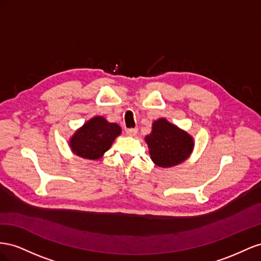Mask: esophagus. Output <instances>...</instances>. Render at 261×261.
Wrapping results in <instances>:
<instances>
[{
    "label": "esophagus",
    "mask_w": 261,
    "mask_h": 261,
    "mask_svg": "<svg viewBox=\"0 0 261 261\" xmlns=\"http://www.w3.org/2000/svg\"><path fill=\"white\" fill-rule=\"evenodd\" d=\"M125 133L128 136H130V137H133V136H136L137 133H138V128H130V129H126L125 130Z\"/></svg>",
    "instance_id": "obj_1"
}]
</instances>
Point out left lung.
<instances>
[{"label": "left lung", "instance_id": "1", "mask_svg": "<svg viewBox=\"0 0 261 261\" xmlns=\"http://www.w3.org/2000/svg\"><path fill=\"white\" fill-rule=\"evenodd\" d=\"M152 161L161 167H172L182 163L193 148V140L166 119L153 123L152 133L145 138Z\"/></svg>", "mask_w": 261, "mask_h": 261}]
</instances>
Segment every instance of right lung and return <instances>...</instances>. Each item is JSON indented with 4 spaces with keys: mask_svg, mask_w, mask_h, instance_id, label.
<instances>
[{
    "mask_svg": "<svg viewBox=\"0 0 261 261\" xmlns=\"http://www.w3.org/2000/svg\"><path fill=\"white\" fill-rule=\"evenodd\" d=\"M121 129L105 118L95 117L79 129L70 141L73 153L87 160H98L109 150Z\"/></svg>",
    "mask_w": 261,
    "mask_h": 261,
    "instance_id": "1",
    "label": "right lung"
}]
</instances>
